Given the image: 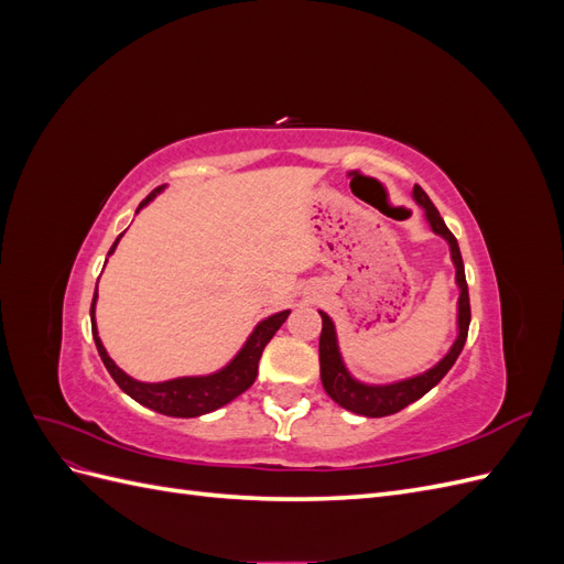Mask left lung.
<instances>
[{"mask_svg":"<svg viewBox=\"0 0 564 564\" xmlns=\"http://www.w3.org/2000/svg\"><path fill=\"white\" fill-rule=\"evenodd\" d=\"M414 199L419 207L425 212V218L433 228L435 235L445 237L449 251H452V261L456 268V284H458V315H456V324H458V334L456 340L452 344L449 352L442 357V360L431 367L429 371L416 373L412 379H402L395 383H383V386H373V383H362L357 381L352 373L346 369L344 357H340L338 350V338H336V327L327 313H322V334H319V377H322V386L327 390V395L340 404L348 412H355L360 416H371V419H381V416H390L398 414L400 409H404L406 404L416 402L419 398H423L425 392L431 388H435L442 377L454 367L456 357L460 355L466 346L468 338V327H470V301H468V284H466V270H464V259H460L458 251V242L456 237L449 232V228L442 220L440 212L435 209V204L431 202V197L425 195L421 187H414Z\"/></svg>","mask_w":564,"mask_h":564,"instance_id":"obj_1","label":"left lung"}]
</instances>
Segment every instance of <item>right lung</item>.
<instances>
[{"mask_svg": "<svg viewBox=\"0 0 564 564\" xmlns=\"http://www.w3.org/2000/svg\"><path fill=\"white\" fill-rule=\"evenodd\" d=\"M160 191H164V185L155 187V191H152L139 204L135 214H139L148 202L155 199V195ZM119 237H122V235H119ZM119 237L115 240V245L110 247L108 256L115 251ZM96 299H98V286H96L94 301H91V334H94L100 360H104V365L110 371V377L115 379V383L122 388L129 398H133L139 404L152 409V412H160V414H166V416H178V419H193V416L209 414V412H214V409L232 402L237 395H242V392L256 381V373H259V360L263 355V348L268 346V340L275 336V332L282 327L284 319L289 317V311H282V313L270 315L263 322L256 324V329L247 338V344L242 346V350L237 352L224 369L207 373V377H181V379L160 381V383H143V381L131 379L129 373L119 369L112 362V357L106 352L104 344H100L98 329H96Z\"/></svg>", "mask_w": 564, "mask_h": 564, "instance_id": "add662e5", "label": "right lung"}]
</instances>
